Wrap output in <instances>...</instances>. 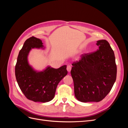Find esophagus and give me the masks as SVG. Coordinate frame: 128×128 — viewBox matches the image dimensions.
<instances>
[{"mask_svg": "<svg viewBox=\"0 0 128 128\" xmlns=\"http://www.w3.org/2000/svg\"><path fill=\"white\" fill-rule=\"evenodd\" d=\"M71 69H72V66H71L69 65V64L67 65V71L68 72H70L71 71Z\"/></svg>", "mask_w": 128, "mask_h": 128, "instance_id": "1", "label": "esophagus"}]
</instances>
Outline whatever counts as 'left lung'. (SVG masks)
Wrapping results in <instances>:
<instances>
[{
	"mask_svg": "<svg viewBox=\"0 0 128 128\" xmlns=\"http://www.w3.org/2000/svg\"><path fill=\"white\" fill-rule=\"evenodd\" d=\"M99 48L74 62L70 72L76 99L83 102H99L109 94L116 78L113 50L107 40L96 42Z\"/></svg>",
	"mask_w": 128,
	"mask_h": 128,
	"instance_id": "1",
	"label": "left lung"
}]
</instances>
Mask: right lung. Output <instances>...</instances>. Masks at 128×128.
Returning a JSON list of instances; mask_svg holds the SVG:
<instances>
[{"label":"right lung","instance_id":"right-lung-1","mask_svg":"<svg viewBox=\"0 0 128 128\" xmlns=\"http://www.w3.org/2000/svg\"><path fill=\"white\" fill-rule=\"evenodd\" d=\"M42 40L34 36L27 39L19 52L15 74L18 84L27 99L34 102H46L55 95L58 84L67 75V66L58 69L48 67L42 72L34 70L28 61L32 48H44Z\"/></svg>","mask_w":128,"mask_h":128}]
</instances>
